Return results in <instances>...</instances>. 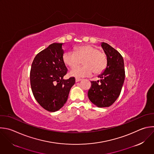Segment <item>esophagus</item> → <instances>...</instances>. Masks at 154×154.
I'll return each instance as SVG.
<instances>
[{"instance_id": "34e87169", "label": "esophagus", "mask_w": 154, "mask_h": 154, "mask_svg": "<svg viewBox=\"0 0 154 154\" xmlns=\"http://www.w3.org/2000/svg\"><path fill=\"white\" fill-rule=\"evenodd\" d=\"M82 80V79H75V82H80V81H81Z\"/></svg>"}]
</instances>
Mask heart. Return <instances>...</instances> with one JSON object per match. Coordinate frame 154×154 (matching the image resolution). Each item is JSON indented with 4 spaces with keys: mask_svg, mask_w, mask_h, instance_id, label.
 <instances>
[{
    "mask_svg": "<svg viewBox=\"0 0 154 154\" xmlns=\"http://www.w3.org/2000/svg\"><path fill=\"white\" fill-rule=\"evenodd\" d=\"M65 63L73 67L81 63L84 66H77L72 68L69 75L77 78L90 77L94 73L103 72L108 63L105 53L100 52L99 49L92 45H84L75 48L74 51H68L63 55Z\"/></svg>",
    "mask_w": 154,
    "mask_h": 154,
    "instance_id": "b5f03b06",
    "label": "heart"
}]
</instances>
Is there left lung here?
I'll return each mask as SVG.
<instances>
[{
    "label": "left lung",
    "instance_id": "1",
    "mask_svg": "<svg viewBox=\"0 0 154 154\" xmlns=\"http://www.w3.org/2000/svg\"><path fill=\"white\" fill-rule=\"evenodd\" d=\"M101 46L106 56L108 63L105 69L98 77L100 80L92 81L88 91L89 100L98 108L109 107L119 97L125 81V71L123 58L109 44L102 42Z\"/></svg>",
    "mask_w": 154,
    "mask_h": 154
}]
</instances>
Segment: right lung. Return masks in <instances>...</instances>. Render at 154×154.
Masks as SVG:
<instances>
[{"label":"right lung","mask_w":154,"mask_h":154,"mask_svg":"<svg viewBox=\"0 0 154 154\" xmlns=\"http://www.w3.org/2000/svg\"><path fill=\"white\" fill-rule=\"evenodd\" d=\"M63 43H53L38 53L31 65L30 82L34 98L49 112H56L66 102L74 77L65 80L67 68L63 61Z\"/></svg>","instance_id":"add662e5"}]
</instances>
